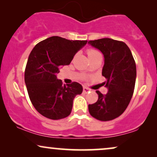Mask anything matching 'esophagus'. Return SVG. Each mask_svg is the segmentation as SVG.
Wrapping results in <instances>:
<instances>
[{"label": "esophagus", "mask_w": 157, "mask_h": 157, "mask_svg": "<svg viewBox=\"0 0 157 157\" xmlns=\"http://www.w3.org/2000/svg\"><path fill=\"white\" fill-rule=\"evenodd\" d=\"M89 91H90V89H89V88H87V87H86V86H83V93H87V92H89Z\"/></svg>", "instance_id": "1"}]
</instances>
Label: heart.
Wrapping results in <instances>:
<instances>
[{
  "instance_id": "obj_1",
  "label": "heart",
  "mask_w": 157,
  "mask_h": 157,
  "mask_svg": "<svg viewBox=\"0 0 157 157\" xmlns=\"http://www.w3.org/2000/svg\"><path fill=\"white\" fill-rule=\"evenodd\" d=\"M87 54H88L89 58H91V57H93V56H96V55L99 54V52L98 51H97V50H92V49H90V50H88V51H87ZM86 73L88 72V71H86Z\"/></svg>"
}]
</instances>
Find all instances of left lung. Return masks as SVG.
<instances>
[{
  "label": "left lung",
  "mask_w": 157,
  "mask_h": 157,
  "mask_svg": "<svg viewBox=\"0 0 157 157\" xmlns=\"http://www.w3.org/2000/svg\"><path fill=\"white\" fill-rule=\"evenodd\" d=\"M88 44L103 54L101 74L107 78L104 85L108 90L106 94L97 91L98 100L89 105V112L99 121H112L123 113L133 96L136 78L135 60L123 42L102 38L89 41Z\"/></svg>",
  "instance_id": "1"
}]
</instances>
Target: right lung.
Masks as SVG:
<instances>
[{"instance_id":"1","label":"right lung","mask_w":157,"mask_h":157,"mask_svg":"<svg viewBox=\"0 0 157 157\" xmlns=\"http://www.w3.org/2000/svg\"><path fill=\"white\" fill-rule=\"evenodd\" d=\"M86 40H68L58 36L39 42L26 63L24 81L30 100L38 113L52 120L63 119L71 113L75 97L81 94L80 83L63 85L57 78L62 66L69 65Z\"/></svg>"}]
</instances>
